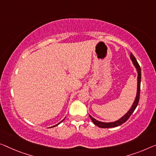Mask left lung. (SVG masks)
I'll return each mask as SVG.
<instances>
[{
  "instance_id": "obj_1",
  "label": "left lung",
  "mask_w": 156,
  "mask_h": 156,
  "mask_svg": "<svg viewBox=\"0 0 156 156\" xmlns=\"http://www.w3.org/2000/svg\"><path fill=\"white\" fill-rule=\"evenodd\" d=\"M130 59H131L132 63L134 65L135 68L136 69V71H137L138 76H137V90H136V95L135 97V99H134V103L131 106V108H129V110L127 111V112L125 113V114L122 116V118H120V119L114 122H101L99 121L96 119H94V118L92 117L91 115H90V118H91L92 121L93 123L97 126L99 127H101V128H110V127H115L117 126H119V125L123 124V123L125 122L127 120L129 119V118L131 116V115L133 113V112L135 110L136 106L138 105L139 101V96H140V84H141V68L139 66L137 61H136V58L134 57V56L132 55V53L130 54Z\"/></svg>"
}]
</instances>
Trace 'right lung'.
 <instances>
[{
	"instance_id": "right-lung-1",
	"label": "right lung",
	"mask_w": 156,
	"mask_h": 156,
	"mask_svg": "<svg viewBox=\"0 0 156 156\" xmlns=\"http://www.w3.org/2000/svg\"><path fill=\"white\" fill-rule=\"evenodd\" d=\"M62 121H63V120H62V121L61 122H59V123H58V124H57V125H54V126H52V127H55V126H57V125H59V124H60V123H61Z\"/></svg>"
}]
</instances>
